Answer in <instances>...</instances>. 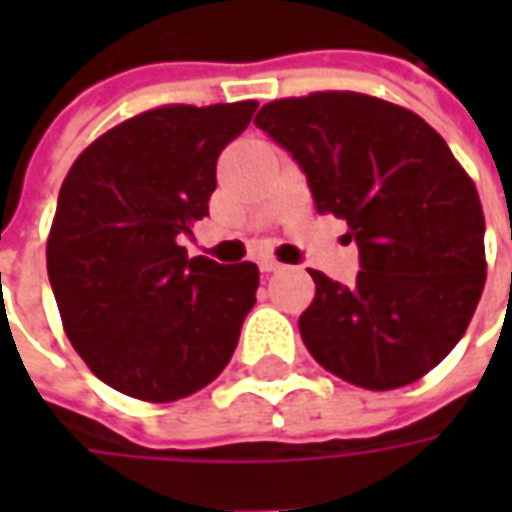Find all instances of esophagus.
Instances as JSON below:
<instances>
[{
	"label": "esophagus",
	"instance_id": "34e87169",
	"mask_svg": "<svg viewBox=\"0 0 512 512\" xmlns=\"http://www.w3.org/2000/svg\"><path fill=\"white\" fill-rule=\"evenodd\" d=\"M282 263H277V260H271V257H263L260 260V271H266V274H277V271H282Z\"/></svg>",
	"mask_w": 512,
	"mask_h": 512
}]
</instances>
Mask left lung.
<instances>
[{"label":"left lung","instance_id":"8db88e82","mask_svg":"<svg viewBox=\"0 0 512 512\" xmlns=\"http://www.w3.org/2000/svg\"><path fill=\"white\" fill-rule=\"evenodd\" d=\"M255 123L359 246L351 288L310 271L315 301L299 318L307 351L365 389L422 378L458 345L483 293L485 219L472 178L422 117L370 95L271 101Z\"/></svg>","mask_w":512,"mask_h":512}]
</instances>
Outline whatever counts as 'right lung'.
<instances>
[{"label":"right lung","instance_id":"add662e5","mask_svg":"<svg viewBox=\"0 0 512 512\" xmlns=\"http://www.w3.org/2000/svg\"><path fill=\"white\" fill-rule=\"evenodd\" d=\"M257 101L161 106L84 150L62 183L46 266L65 334L123 395L169 403L222 373L255 307V263L189 257L216 158Z\"/></svg>","mask_w":512,"mask_h":512}]
</instances>
